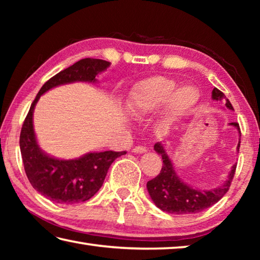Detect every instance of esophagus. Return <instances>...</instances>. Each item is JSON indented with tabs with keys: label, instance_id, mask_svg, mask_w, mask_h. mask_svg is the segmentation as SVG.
Segmentation results:
<instances>
[{
	"label": "esophagus",
	"instance_id": "esophagus-1",
	"mask_svg": "<svg viewBox=\"0 0 260 260\" xmlns=\"http://www.w3.org/2000/svg\"><path fill=\"white\" fill-rule=\"evenodd\" d=\"M146 151H147V148L143 146H138L133 149V152H135V153H143Z\"/></svg>",
	"mask_w": 260,
	"mask_h": 260
}]
</instances>
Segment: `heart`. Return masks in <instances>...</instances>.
Listing matches in <instances>:
<instances>
[{
	"instance_id": "heart-1",
	"label": "heart",
	"mask_w": 260,
	"mask_h": 260,
	"mask_svg": "<svg viewBox=\"0 0 260 260\" xmlns=\"http://www.w3.org/2000/svg\"><path fill=\"white\" fill-rule=\"evenodd\" d=\"M178 85L170 79L157 77L142 81L132 91L131 100L127 105L129 116L135 120H142L149 114L166 103L164 125L169 126L182 117L196 102L197 95L189 103H182L184 94L188 97V91L195 89L192 87H182L175 91Z\"/></svg>"
}]
</instances>
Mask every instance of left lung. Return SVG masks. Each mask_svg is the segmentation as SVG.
Here are the masks:
<instances>
[{
	"label": "left lung",
	"mask_w": 260,
	"mask_h": 260,
	"mask_svg": "<svg viewBox=\"0 0 260 260\" xmlns=\"http://www.w3.org/2000/svg\"><path fill=\"white\" fill-rule=\"evenodd\" d=\"M212 99L215 101L225 100L226 107L233 110V105L230 102V100H227L222 91H220L218 88H214L212 90ZM230 125L236 127L241 134L240 126L237 122H231ZM240 143L241 142L237 144V151L240 149ZM153 149L161 156L162 167L160 173L156 178L147 182V188L153 203L161 211L174 214H190L201 212V211L210 208V206H212L221 200L228 191V189H230L232 180L235 174L236 165H233L228 179L222 186L211 189V190H201V189L192 188L189 184L184 183L178 177V174L174 171L172 161L167 156L165 148L160 142H157Z\"/></svg>",
	"instance_id": "1"
}]
</instances>
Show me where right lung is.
Segmentation results:
<instances>
[{
    "label": "right lung",
    "instance_id": "add662e5",
    "mask_svg": "<svg viewBox=\"0 0 260 260\" xmlns=\"http://www.w3.org/2000/svg\"><path fill=\"white\" fill-rule=\"evenodd\" d=\"M110 67V61L83 58L50 78L30 105L20 132L19 146L27 179L35 190L60 204H77L91 199L100 190L109 167L126 151L89 152L77 159H57L38 146L33 111L42 94L51 88L76 81L96 82L95 77Z\"/></svg>",
    "mask_w": 260,
    "mask_h": 260
}]
</instances>
